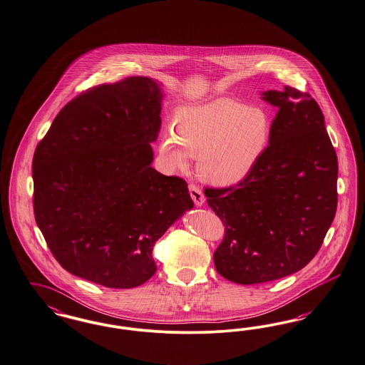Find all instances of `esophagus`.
Returning a JSON list of instances; mask_svg holds the SVG:
<instances>
[{"mask_svg":"<svg viewBox=\"0 0 365 365\" xmlns=\"http://www.w3.org/2000/svg\"><path fill=\"white\" fill-rule=\"evenodd\" d=\"M189 192L190 197H191L192 201H194V204L197 205V206H202V205H204L205 197L200 187H197L195 185L191 183V185H189Z\"/></svg>","mask_w":365,"mask_h":365,"instance_id":"34e87169","label":"esophagus"}]
</instances>
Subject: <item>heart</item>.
<instances>
[{"instance_id": "obj_1", "label": "heart", "mask_w": 365, "mask_h": 365, "mask_svg": "<svg viewBox=\"0 0 365 365\" xmlns=\"http://www.w3.org/2000/svg\"><path fill=\"white\" fill-rule=\"evenodd\" d=\"M174 133L164 131L159 153L165 167L186 170L198 158L200 178L215 186H235L261 164L273 140L267 110L234 99L182 107L173 118Z\"/></svg>"}]
</instances>
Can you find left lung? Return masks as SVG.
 Returning a JSON list of instances; mask_svg holds the SVG:
<instances>
[{
	"label": "left lung",
	"instance_id": "left-lung-1",
	"mask_svg": "<svg viewBox=\"0 0 365 365\" xmlns=\"http://www.w3.org/2000/svg\"><path fill=\"white\" fill-rule=\"evenodd\" d=\"M277 106L273 140L257 170L230 187H205L224 224L213 254L222 276L261 284L303 269L319 251L336 216L338 160L319 104L293 87L267 91Z\"/></svg>",
	"mask_w": 365,
	"mask_h": 365
}]
</instances>
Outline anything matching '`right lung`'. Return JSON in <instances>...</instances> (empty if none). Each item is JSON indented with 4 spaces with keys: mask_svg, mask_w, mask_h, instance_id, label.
<instances>
[{
    "mask_svg": "<svg viewBox=\"0 0 365 365\" xmlns=\"http://www.w3.org/2000/svg\"><path fill=\"white\" fill-rule=\"evenodd\" d=\"M160 101L148 77L88 88L35 149V221L77 277L115 289L143 285L156 273V242L194 205L185 179L150 167Z\"/></svg>",
    "mask_w": 365,
    "mask_h": 365,
    "instance_id": "obj_1",
    "label": "right lung"
}]
</instances>
